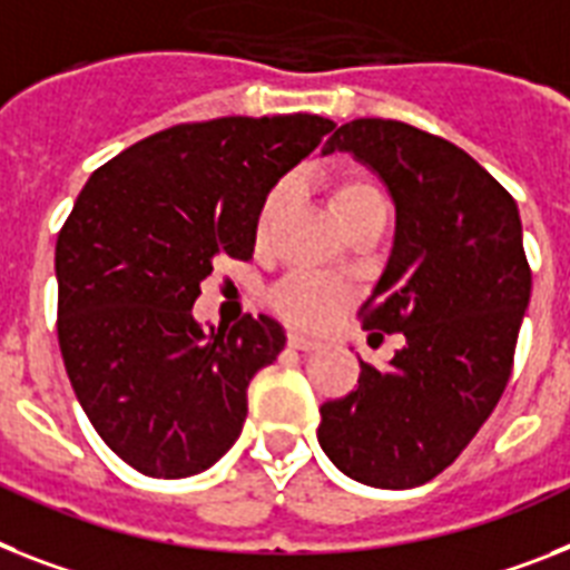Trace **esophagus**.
<instances>
[{"instance_id":"obj_1","label":"esophagus","mask_w":570,"mask_h":570,"mask_svg":"<svg viewBox=\"0 0 570 570\" xmlns=\"http://www.w3.org/2000/svg\"><path fill=\"white\" fill-rule=\"evenodd\" d=\"M288 346H291V350H299V352H312V350H317V341H312V337L296 335V332H291V335H288Z\"/></svg>"}]
</instances>
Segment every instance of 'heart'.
Wrapping results in <instances>:
<instances>
[{"label":"heart","instance_id":"heart-1","mask_svg":"<svg viewBox=\"0 0 570 570\" xmlns=\"http://www.w3.org/2000/svg\"><path fill=\"white\" fill-rule=\"evenodd\" d=\"M332 206H335L337 218L346 227L352 218H358L366 209H384V191L373 177L361 171H343L341 177L332 180ZM285 204V189L274 186L262 197L256 212V242H267V235L274 229V220L279 218V209ZM352 291L337 279H326L317 274H294L282 279L271 294L276 312L299 328H320L326 326L328 320L341 312L343 305L350 303Z\"/></svg>","mask_w":570,"mask_h":570}]
</instances>
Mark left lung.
<instances>
[{
	"label": "left lung",
	"mask_w": 570,
	"mask_h": 570,
	"mask_svg": "<svg viewBox=\"0 0 570 570\" xmlns=\"http://www.w3.org/2000/svg\"><path fill=\"white\" fill-rule=\"evenodd\" d=\"M350 150L387 186L396 235L361 308L402 332L387 370L320 407L317 440L352 481L422 487L472 443L510 381L530 303L519 206L463 148L393 119L346 121L323 154Z\"/></svg>",
	"instance_id": "obj_1"
}]
</instances>
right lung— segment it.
<instances>
[{
	"label": "right lung",
	"instance_id": "add662e5",
	"mask_svg": "<svg viewBox=\"0 0 570 570\" xmlns=\"http://www.w3.org/2000/svg\"><path fill=\"white\" fill-rule=\"evenodd\" d=\"M332 119L227 116L177 125L92 171L55 247L66 375L98 436L148 478L218 463L247 387L285 350L274 317L200 326L191 305L220 256L253 258L256 212Z\"/></svg>",
	"mask_w": 570,
	"mask_h": 570
}]
</instances>
